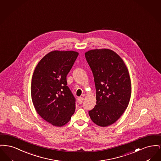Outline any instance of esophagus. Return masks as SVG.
Wrapping results in <instances>:
<instances>
[{
    "label": "esophagus",
    "mask_w": 161,
    "mask_h": 161,
    "mask_svg": "<svg viewBox=\"0 0 161 161\" xmlns=\"http://www.w3.org/2000/svg\"><path fill=\"white\" fill-rule=\"evenodd\" d=\"M77 101L79 102V103H80V104L82 103V102L84 101V97H78Z\"/></svg>",
    "instance_id": "obj_1"
}]
</instances>
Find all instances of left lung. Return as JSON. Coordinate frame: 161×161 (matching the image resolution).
<instances>
[{
  "label": "left lung",
  "instance_id": "obj_1",
  "mask_svg": "<svg viewBox=\"0 0 161 161\" xmlns=\"http://www.w3.org/2000/svg\"><path fill=\"white\" fill-rule=\"evenodd\" d=\"M85 56L96 90V105L88 113L94 124L107 127L118 120L128 105L131 93L128 70L118 54L109 49L90 50Z\"/></svg>",
  "mask_w": 161,
  "mask_h": 161
}]
</instances>
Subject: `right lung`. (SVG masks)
I'll use <instances>...</instances> for the list:
<instances>
[{
	"mask_svg": "<svg viewBox=\"0 0 161 161\" xmlns=\"http://www.w3.org/2000/svg\"><path fill=\"white\" fill-rule=\"evenodd\" d=\"M79 53L53 51L39 61L31 80V99L37 113L54 126L68 123L76 108V99L67 86V76Z\"/></svg>",
	"mask_w": 161,
	"mask_h": 161,
	"instance_id": "add662e5",
	"label": "right lung"
}]
</instances>
